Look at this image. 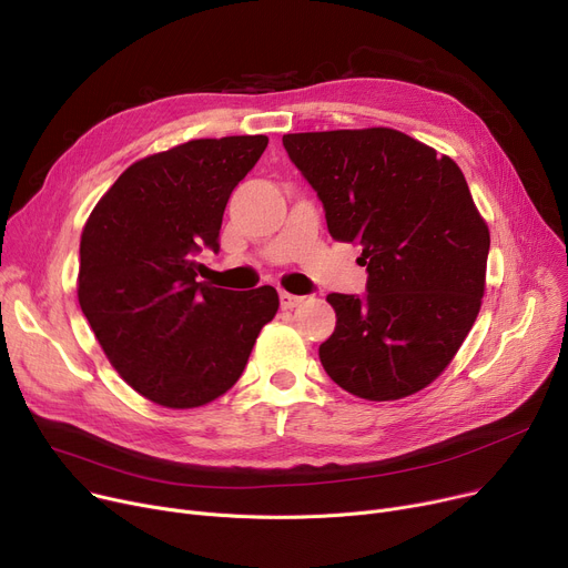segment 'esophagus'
Wrapping results in <instances>:
<instances>
[{
  "mask_svg": "<svg viewBox=\"0 0 568 568\" xmlns=\"http://www.w3.org/2000/svg\"><path fill=\"white\" fill-rule=\"evenodd\" d=\"M301 303H305L303 295H293V293L280 291V305H282V310H293V307H298Z\"/></svg>",
  "mask_w": 568,
  "mask_h": 568,
  "instance_id": "34e87169",
  "label": "esophagus"
}]
</instances>
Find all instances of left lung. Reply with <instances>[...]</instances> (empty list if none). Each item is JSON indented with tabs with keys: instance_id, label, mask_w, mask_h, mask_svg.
Instances as JSON below:
<instances>
[{
	"instance_id": "8db88e82",
	"label": "left lung",
	"mask_w": 568,
	"mask_h": 568,
	"mask_svg": "<svg viewBox=\"0 0 568 568\" xmlns=\"http://www.w3.org/2000/svg\"><path fill=\"white\" fill-rule=\"evenodd\" d=\"M288 159L335 240L363 247L367 293H331L335 333L318 346L331 379L386 402L418 393L453 361L480 310L490 233L463 171L407 133H286Z\"/></svg>"
}]
</instances>
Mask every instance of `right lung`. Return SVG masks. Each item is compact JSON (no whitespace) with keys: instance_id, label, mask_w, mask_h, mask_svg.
I'll return each mask as SVG.
<instances>
[{"instance_id":"right-lung-1","label":"right lung","mask_w":568,"mask_h":568,"mask_svg":"<svg viewBox=\"0 0 568 568\" xmlns=\"http://www.w3.org/2000/svg\"><path fill=\"white\" fill-rule=\"evenodd\" d=\"M267 136L199 139L131 164L80 237L78 303L122 379L169 409L224 395L280 307L277 291L214 288L196 254L220 252L226 203Z\"/></svg>"}]
</instances>
